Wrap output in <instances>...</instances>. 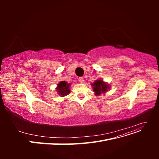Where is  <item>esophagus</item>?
Instances as JSON below:
<instances>
[{"mask_svg":"<svg viewBox=\"0 0 159 159\" xmlns=\"http://www.w3.org/2000/svg\"><path fill=\"white\" fill-rule=\"evenodd\" d=\"M78 80H79V81H80V83H84V78H83V77H80V78H79Z\"/></svg>","mask_w":159,"mask_h":159,"instance_id":"34e87169","label":"esophagus"}]
</instances>
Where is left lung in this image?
<instances>
[{
    "label": "left lung",
    "instance_id": "left-lung-1",
    "mask_svg": "<svg viewBox=\"0 0 159 159\" xmlns=\"http://www.w3.org/2000/svg\"><path fill=\"white\" fill-rule=\"evenodd\" d=\"M95 95H99L102 93H106L109 89V85L102 80H95L94 83L91 84Z\"/></svg>",
    "mask_w": 159,
    "mask_h": 159
}]
</instances>
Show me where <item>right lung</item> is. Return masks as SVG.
Masks as SVG:
<instances>
[{
	"mask_svg": "<svg viewBox=\"0 0 159 159\" xmlns=\"http://www.w3.org/2000/svg\"><path fill=\"white\" fill-rule=\"evenodd\" d=\"M70 84L67 83L65 81H62L57 84L56 88V91L57 94L60 95L61 97H64V96L68 95L70 92Z\"/></svg>",
	"mask_w": 159,
	"mask_h": 159,
	"instance_id": "1",
	"label": "right lung"
}]
</instances>
